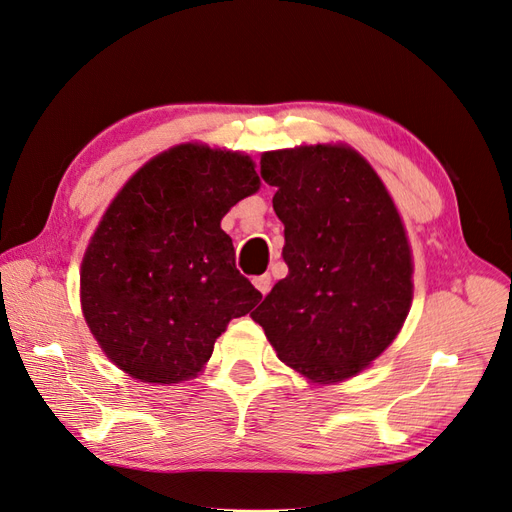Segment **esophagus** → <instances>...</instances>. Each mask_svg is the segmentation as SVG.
<instances>
[{
    "label": "esophagus",
    "instance_id": "obj_1",
    "mask_svg": "<svg viewBox=\"0 0 512 512\" xmlns=\"http://www.w3.org/2000/svg\"><path fill=\"white\" fill-rule=\"evenodd\" d=\"M254 286H256L262 294H267V292L271 290V275H269V273L256 275V277H254Z\"/></svg>",
    "mask_w": 512,
    "mask_h": 512
}]
</instances>
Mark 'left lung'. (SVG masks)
<instances>
[{"label": "left lung", "instance_id": "1", "mask_svg": "<svg viewBox=\"0 0 512 512\" xmlns=\"http://www.w3.org/2000/svg\"><path fill=\"white\" fill-rule=\"evenodd\" d=\"M260 177L277 188L288 275L252 318L309 380L359 374L412 303L410 245L389 192L359 153L331 145L265 153Z\"/></svg>", "mask_w": 512, "mask_h": 512}]
</instances>
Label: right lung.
Here are the masks:
<instances>
[{"label": "right lung", "mask_w": 512, "mask_h": 512, "mask_svg": "<svg viewBox=\"0 0 512 512\" xmlns=\"http://www.w3.org/2000/svg\"><path fill=\"white\" fill-rule=\"evenodd\" d=\"M258 185L247 156L179 145L117 194L83 258L81 303L119 369L141 382L188 380L226 324L262 299L220 228Z\"/></svg>", "instance_id": "1"}]
</instances>
